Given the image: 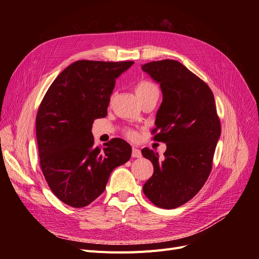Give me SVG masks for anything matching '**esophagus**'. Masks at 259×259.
<instances>
[{
  "label": "esophagus",
  "mask_w": 259,
  "mask_h": 259,
  "mask_svg": "<svg viewBox=\"0 0 259 259\" xmlns=\"http://www.w3.org/2000/svg\"><path fill=\"white\" fill-rule=\"evenodd\" d=\"M132 155H133V158H140V156H142V151H140L137 148H133Z\"/></svg>",
  "instance_id": "esophagus-1"
}]
</instances>
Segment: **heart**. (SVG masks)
<instances>
[{"mask_svg":"<svg viewBox=\"0 0 259 259\" xmlns=\"http://www.w3.org/2000/svg\"><path fill=\"white\" fill-rule=\"evenodd\" d=\"M135 93L136 95L138 96V98L140 100L145 99L146 97L153 95V94L159 93L158 88L154 84H152L151 82H148V81H140L135 88ZM128 136L130 137H134V133L130 132L128 133Z\"/></svg>","mask_w":259,"mask_h":259,"instance_id":"heart-1","label":"heart"}]
</instances>
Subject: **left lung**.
<instances>
[{"label": "left lung", "mask_w": 259, "mask_h": 259, "mask_svg": "<svg viewBox=\"0 0 259 259\" xmlns=\"http://www.w3.org/2000/svg\"><path fill=\"white\" fill-rule=\"evenodd\" d=\"M160 84L162 104L155 115L154 139L166 144L163 158L145 148L153 174L143 187L146 197L162 208H175L197 194L210 173L221 137L214 95L208 86L173 59L142 65Z\"/></svg>", "instance_id": "left-lung-1"}]
</instances>
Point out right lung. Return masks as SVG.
I'll list each match as a JSON object with an SVG mask.
<instances>
[{"label":"right lung","mask_w":259,"mask_h":259,"mask_svg":"<svg viewBox=\"0 0 259 259\" xmlns=\"http://www.w3.org/2000/svg\"><path fill=\"white\" fill-rule=\"evenodd\" d=\"M134 61L79 60L50 86L35 121L43 175L56 197L84 207L104 192L111 171L126 163L132 147L121 138L94 146L93 123L107 115L115 80Z\"/></svg>","instance_id":"right-lung-1"}]
</instances>
